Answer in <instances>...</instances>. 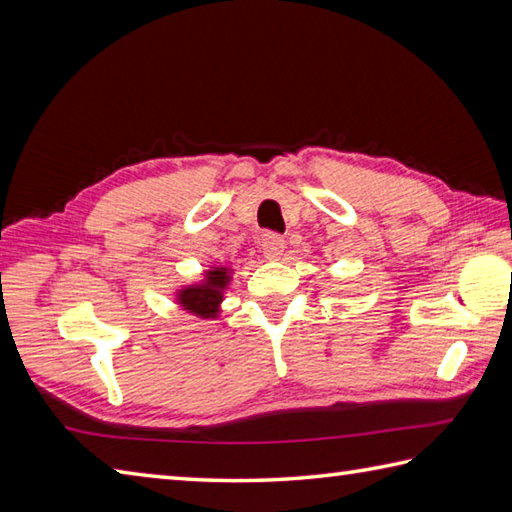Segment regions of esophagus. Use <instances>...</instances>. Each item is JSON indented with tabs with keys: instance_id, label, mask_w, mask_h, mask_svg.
<instances>
[{
	"instance_id": "34e87169",
	"label": "esophagus",
	"mask_w": 512,
	"mask_h": 512,
	"mask_svg": "<svg viewBox=\"0 0 512 512\" xmlns=\"http://www.w3.org/2000/svg\"><path fill=\"white\" fill-rule=\"evenodd\" d=\"M259 248H262L266 259H277L281 253H284L286 242H284V237H279L277 233H264L262 242H259Z\"/></svg>"
}]
</instances>
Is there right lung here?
<instances>
[{"label": "right lung", "mask_w": 512, "mask_h": 512, "mask_svg": "<svg viewBox=\"0 0 512 512\" xmlns=\"http://www.w3.org/2000/svg\"><path fill=\"white\" fill-rule=\"evenodd\" d=\"M228 284L226 268H213L206 273V281L202 286H191L180 290L178 303H182L184 310L200 314V317H213L217 306L222 301V290Z\"/></svg>", "instance_id": "right-lung-1"}]
</instances>
